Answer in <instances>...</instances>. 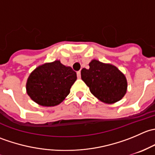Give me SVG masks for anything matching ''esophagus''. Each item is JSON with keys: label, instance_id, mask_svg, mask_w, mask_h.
I'll return each mask as SVG.
<instances>
[{"label": "esophagus", "instance_id": "esophagus-1", "mask_svg": "<svg viewBox=\"0 0 155 155\" xmlns=\"http://www.w3.org/2000/svg\"><path fill=\"white\" fill-rule=\"evenodd\" d=\"M77 77L79 78V79H80V78H81V71H78L77 72Z\"/></svg>", "mask_w": 155, "mask_h": 155}]
</instances>
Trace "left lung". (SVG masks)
I'll use <instances>...</instances> for the list:
<instances>
[{
    "mask_svg": "<svg viewBox=\"0 0 155 155\" xmlns=\"http://www.w3.org/2000/svg\"><path fill=\"white\" fill-rule=\"evenodd\" d=\"M89 67L81 70V77L92 94L106 104H113L124 96L127 79L116 67L97 60L91 61Z\"/></svg>",
    "mask_w": 155,
    "mask_h": 155,
    "instance_id": "obj_1",
    "label": "left lung"
}]
</instances>
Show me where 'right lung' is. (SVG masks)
Segmentation results:
<instances>
[{
  "label": "right lung",
  "mask_w": 155,
  "mask_h": 155,
  "mask_svg": "<svg viewBox=\"0 0 155 155\" xmlns=\"http://www.w3.org/2000/svg\"><path fill=\"white\" fill-rule=\"evenodd\" d=\"M76 78V72L59 61L44 64L29 76L26 84L27 93L37 104L54 107L61 104L70 94Z\"/></svg>",
  "instance_id": "1"
}]
</instances>
